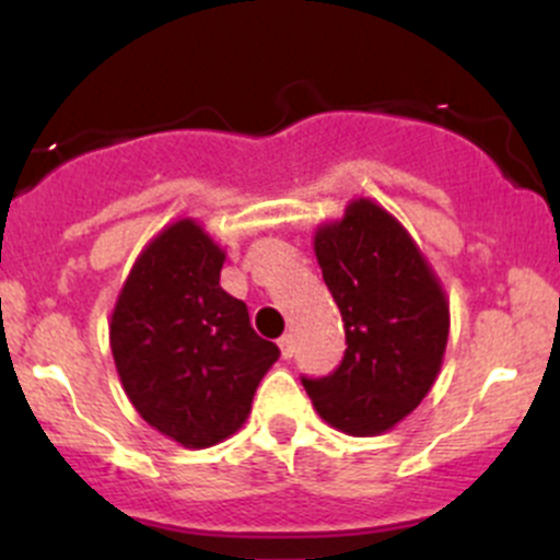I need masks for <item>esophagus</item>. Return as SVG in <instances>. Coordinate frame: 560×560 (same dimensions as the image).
<instances>
[{
    "label": "esophagus",
    "mask_w": 560,
    "mask_h": 560,
    "mask_svg": "<svg viewBox=\"0 0 560 560\" xmlns=\"http://www.w3.org/2000/svg\"><path fill=\"white\" fill-rule=\"evenodd\" d=\"M279 349H281V358L290 360L295 354V338L292 336H281L279 338Z\"/></svg>",
    "instance_id": "34e87169"
}]
</instances>
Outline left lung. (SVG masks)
Listing matches in <instances>:
<instances>
[{
  "mask_svg": "<svg viewBox=\"0 0 560 560\" xmlns=\"http://www.w3.org/2000/svg\"><path fill=\"white\" fill-rule=\"evenodd\" d=\"M314 254L341 312L347 352L303 380L314 409L349 436H380L420 406L442 371L450 301L404 224L358 197L314 233Z\"/></svg>",
  "mask_w": 560,
  "mask_h": 560,
  "instance_id": "1",
  "label": "left lung"
}]
</instances>
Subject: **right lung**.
<instances>
[{"label": "right lung", "instance_id": "obj_1", "mask_svg": "<svg viewBox=\"0 0 560 560\" xmlns=\"http://www.w3.org/2000/svg\"><path fill=\"white\" fill-rule=\"evenodd\" d=\"M224 248L195 219L149 241L110 314V352L138 415L180 447L233 436L279 347L219 284Z\"/></svg>", "mask_w": 560, "mask_h": 560}]
</instances>
